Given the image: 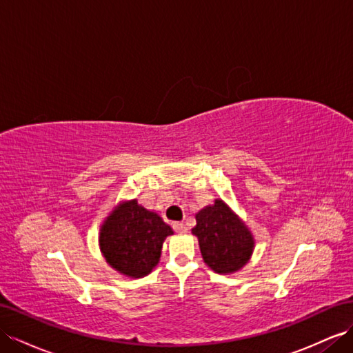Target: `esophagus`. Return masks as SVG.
<instances>
[{"mask_svg":"<svg viewBox=\"0 0 353 353\" xmlns=\"http://www.w3.org/2000/svg\"><path fill=\"white\" fill-rule=\"evenodd\" d=\"M174 227L178 233H187V230H188V227L184 223H175Z\"/></svg>","mask_w":353,"mask_h":353,"instance_id":"1","label":"esophagus"}]
</instances>
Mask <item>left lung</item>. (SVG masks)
<instances>
[{"instance_id":"obj_1","label":"left lung","mask_w":353,"mask_h":353,"mask_svg":"<svg viewBox=\"0 0 353 353\" xmlns=\"http://www.w3.org/2000/svg\"><path fill=\"white\" fill-rule=\"evenodd\" d=\"M192 233L197 237L205 264L218 274H232L250 263L255 239L242 218L223 199L196 214Z\"/></svg>"}]
</instances>
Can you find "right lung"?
<instances>
[{
    "label": "right lung",
    "instance_id": "right-lung-1",
    "mask_svg": "<svg viewBox=\"0 0 353 353\" xmlns=\"http://www.w3.org/2000/svg\"><path fill=\"white\" fill-rule=\"evenodd\" d=\"M174 234L157 212L137 199L121 200L112 208L99 228V250L107 264L130 279L150 274L160 261L161 246Z\"/></svg>",
    "mask_w": 353,
    "mask_h": 353
}]
</instances>
